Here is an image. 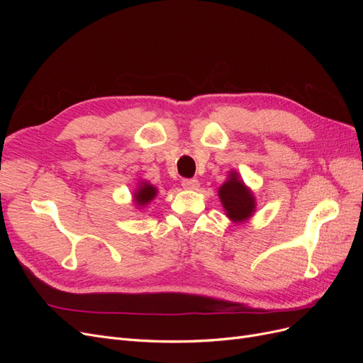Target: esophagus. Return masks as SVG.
<instances>
[{
  "label": "esophagus",
  "instance_id": "1",
  "mask_svg": "<svg viewBox=\"0 0 363 363\" xmlns=\"http://www.w3.org/2000/svg\"><path fill=\"white\" fill-rule=\"evenodd\" d=\"M182 186H183L184 189L195 191V189H199L200 183H199V180H195V179H184V180L182 182Z\"/></svg>",
  "mask_w": 363,
  "mask_h": 363
}]
</instances>
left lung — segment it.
<instances>
[{
	"mask_svg": "<svg viewBox=\"0 0 363 363\" xmlns=\"http://www.w3.org/2000/svg\"><path fill=\"white\" fill-rule=\"evenodd\" d=\"M218 196L225 216L232 223H245L256 212V196L235 169L228 172L227 180L219 186Z\"/></svg>",
	"mask_w": 363,
	"mask_h": 363,
	"instance_id": "8db88e82",
	"label": "left lung"
}]
</instances>
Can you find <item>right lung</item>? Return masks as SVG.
Returning a JSON list of instances; mask_svg holds the SVG:
<instances>
[{
	"label": "right lung",
	"instance_id": "1",
	"mask_svg": "<svg viewBox=\"0 0 363 363\" xmlns=\"http://www.w3.org/2000/svg\"><path fill=\"white\" fill-rule=\"evenodd\" d=\"M157 188L147 180H139L133 192V204L136 208L148 206L157 196Z\"/></svg>",
	"mask_w": 363,
	"mask_h": 363
}]
</instances>
